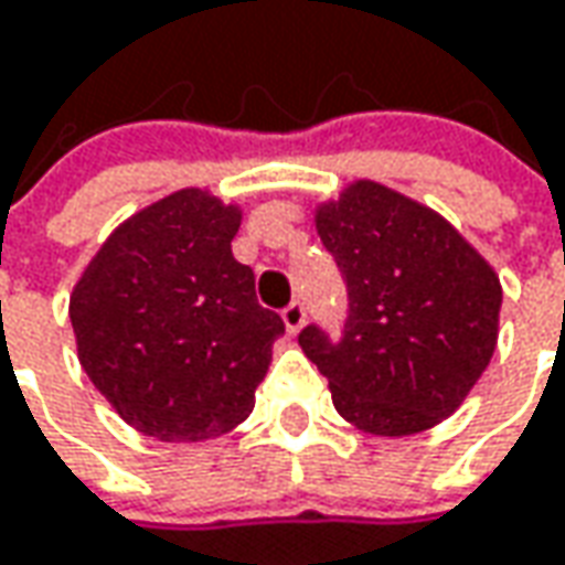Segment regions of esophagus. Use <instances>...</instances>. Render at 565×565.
<instances>
[{
  "mask_svg": "<svg viewBox=\"0 0 565 565\" xmlns=\"http://www.w3.org/2000/svg\"><path fill=\"white\" fill-rule=\"evenodd\" d=\"M281 319L284 328H287V334H300L302 324H306V306H302V302H290L281 312Z\"/></svg>",
  "mask_w": 565,
  "mask_h": 565,
  "instance_id": "esophagus-1",
  "label": "esophagus"
}]
</instances>
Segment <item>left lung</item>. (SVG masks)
I'll return each instance as SVG.
<instances>
[{"label":"left lung","instance_id":"8db88e82","mask_svg":"<svg viewBox=\"0 0 565 565\" xmlns=\"http://www.w3.org/2000/svg\"><path fill=\"white\" fill-rule=\"evenodd\" d=\"M316 231L350 290L341 341L319 328L300 334L334 409L375 438L454 416L494 356L503 302L494 265L440 212L365 178L316 205Z\"/></svg>","mask_w":565,"mask_h":565}]
</instances>
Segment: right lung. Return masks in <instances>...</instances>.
<instances>
[{"label":"right lung","instance_id":"right-lung-1","mask_svg":"<svg viewBox=\"0 0 565 565\" xmlns=\"http://www.w3.org/2000/svg\"><path fill=\"white\" fill-rule=\"evenodd\" d=\"M241 218L205 186L174 190L118 224L71 290L77 360L147 438L212 440L253 413L284 321L231 253Z\"/></svg>","mask_w":565,"mask_h":565}]
</instances>
